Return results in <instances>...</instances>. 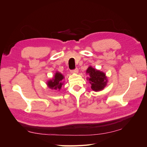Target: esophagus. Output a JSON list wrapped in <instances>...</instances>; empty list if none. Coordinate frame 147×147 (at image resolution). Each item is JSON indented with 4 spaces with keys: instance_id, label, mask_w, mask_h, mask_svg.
Wrapping results in <instances>:
<instances>
[{
    "instance_id": "1",
    "label": "esophagus",
    "mask_w": 147,
    "mask_h": 147,
    "mask_svg": "<svg viewBox=\"0 0 147 147\" xmlns=\"http://www.w3.org/2000/svg\"><path fill=\"white\" fill-rule=\"evenodd\" d=\"M78 72V69L77 68H76L74 70H71V73H72V74H77Z\"/></svg>"
}]
</instances>
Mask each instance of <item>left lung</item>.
I'll list each match as a JSON object with an SVG mask.
<instances>
[{"instance_id": "8db88e82", "label": "left lung", "mask_w": 147, "mask_h": 147, "mask_svg": "<svg viewBox=\"0 0 147 147\" xmlns=\"http://www.w3.org/2000/svg\"><path fill=\"white\" fill-rule=\"evenodd\" d=\"M86 74L90 75V77H88L87 80H88L90 81L91 84V88L93 91H101L107 85L108 80L105 73L90 66L86 70Z\"/></svg>"}]
</instances>
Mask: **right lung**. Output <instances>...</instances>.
<instances>
[{"instance_id": "add662e5", "label": "right lung", "mask_w": 147, "mask_h": 147, "mask_svg": "<svg viewBox=\"0 0 147 147\" xmlns=\"http://www.w3.org/2000/svg\"><path fill=\"white\" fill-rule=\"evenodd\" d=\"M64 79V76L61 73L56 72L55 77L51 80H49L47 82V85L51 90H60L63 84V80Z\"/></svg>"}]
</instances>
